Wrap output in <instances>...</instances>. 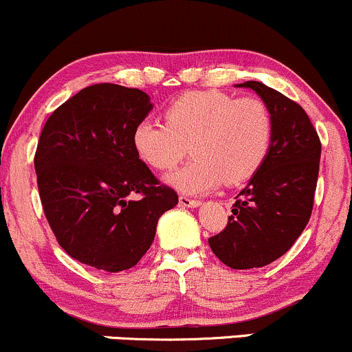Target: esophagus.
Instances as JSON below:
<instances>
[{
  "mask_svg": "<svg viewBox=\"0 0 352 352\" xmlns=\"http://www.w3.org/2000/svg\"><path fill=\"white\" fill-rule=\"evenodd\" d=\"M179 204L182 205V207H190V208H197L200 205L199 200L195 199H188V197L185 195H180L179 197Z\"/></svg>",
  "mask_w": 352,
  "mask_h": 352,
  "instance_id": "obj_1",
  "label": "esophagus"
}]
</instances>
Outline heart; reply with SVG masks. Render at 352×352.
<instances>
[{"label": "heart", "mask_w": 352, "mask_h": 352, "mask_svg": "<svg viewBox=\"0 0 352 352\" xmlns=\"http://www.w3.org/2000/svg\"><path fill=\"white\" fill-rule=\"evenodd\" d=\"M165 124L144 119L134 127L132 145L153 170L167 172L193 160L168 182L180 192L205 193L221 184L238 185L253 177L268 155L272 112L260 98H233L220 91H192L164 111Z\"/></svg>", "instance_id": "b5f03b06"}]
</instances>
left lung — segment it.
I'll return each mask as SVG.
<instances>
[{
    "mask_svg": "<svg viewBox=\"0 0 352 352\" xmlns=\"http://www.w3.org/2000/svg\"><path fill=\"white\" fill-rule=\"evenodd\" d=\"M253 89L268 106L273 137L265 162L238 193L223 232L208 238L218 260L233 270L261 268L292 248L313 212L321 140L300 104L258 80Z\"/></svg>",
    "mask_w": 352,
    "mask_h": 352,
    "instance_id": "1",
    "label": "left lung"
}]
</instances>
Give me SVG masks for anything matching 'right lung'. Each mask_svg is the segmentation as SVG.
<instances>
[{
	"label": "right lung",
	"mask_w": 352,
	"mask_h": 352,
	"mask_svg": "<svg viewBox=\"0 0 352 352\" xmlns=\"http://www.w3.org/2000/svg\"><path fill=\"white\" fill-rule=\"evenodd\" d=\"M151 109L140 89L104 82L79 91L44 124L34 155L44 215L80 263L109 273L135 266L159 218L179 204L132 145Z\"/></svg>",
	"instance_id": "1"
}]
</instances>
